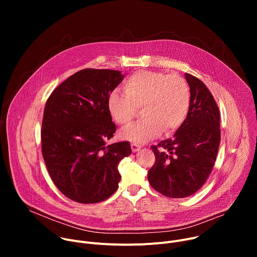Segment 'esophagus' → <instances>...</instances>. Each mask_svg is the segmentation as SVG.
Segmentation results:
<instances>
[{
    "instance_id": "34e87169",
    "label": "esophagus",
    "mask_w": 257,
    "mask_h": 257,
    "mask_svg": "<svg viewBox=\"0 0 257 257\" xmlns=\"http://www.w3.org/2000/svg\"><path fill=\"white\" fill-rule=\"evenodd\" d=\"M131 149H132V151L134 152V153H136V152H138V151H140V149H141V146L138 144V143H131Z\"/></svg>"
}]
</instances>
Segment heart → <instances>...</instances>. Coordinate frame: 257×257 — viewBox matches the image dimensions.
Segmentation results:
<instances>
[{"instance_id":"obj_1","label":"heart","mask_w":257,"mask_h":257,"mask_svg":"<svg viewBox=\"0 0 257 257\" xmlns=\"http://www.w3.org/2000/svg\"><path fill=\"white\" fill-rule=\"evenodd\" d=\"M125 93L113 90L106 98L112 119L126 126L142 106L144 119L121 132L123 139L142 143L177 131L185 122L191 101L190 87L180 75L158 71H139L126 79Z\"/></svg>"}]
</instances>
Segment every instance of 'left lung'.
<instances>
[{
	"instance_id": "left-lung-1",
	"label": "left lung",
	"mask_w": 257,
	"mask_h": 257,
	"mask_svg": "<svg viewBox=\"0 0 257 257\" xmlns=\"http://www.w3.org/2000/svg\"><path fill=\"white\" fill-rule=\"evenodd\" d=\"M191 101L188 116L174 137L152 145L156 163L148 179L152 187L171 198H183L198 191L213 168L219 141L218 106L197 77L185 73Z\"/></svg>"
}]
</instances>
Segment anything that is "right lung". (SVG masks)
<instances>
[{
	"label": "right lung",
	"instance_id": "obj_1",
	"mask_svg": "<svg viewBox=\"0 0 257 257\" xmlns=\"http://www.w3.org/2000/svg\"><path fill=\"white\" fill-rule=\"evenodd\" d=\"M123 77L116 70L83 69L56 87L46 102L43 157L54 184L71 200L96 203L118 189V165L132 151L128 141L105 145L117 130L106 98Z\"/></svg>",
	"mask_w": 257,
	"mask_h": 257
}]
</instances>
